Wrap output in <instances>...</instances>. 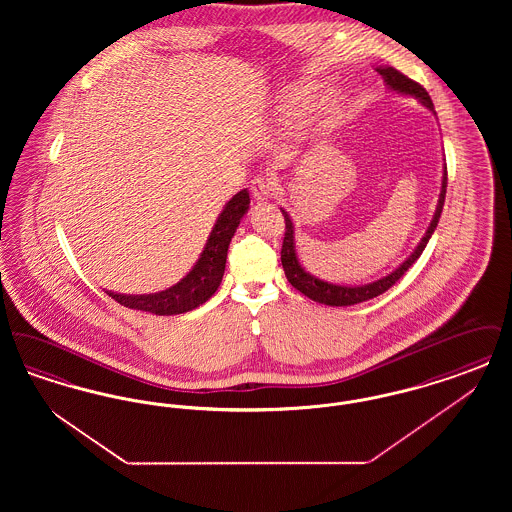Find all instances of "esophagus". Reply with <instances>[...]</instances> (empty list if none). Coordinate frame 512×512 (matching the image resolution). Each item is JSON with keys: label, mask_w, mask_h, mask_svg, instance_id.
Wrapping results in <instances>:
<instances>
[{"label": "esophagus", "mask_w": 512, "mask_h": 512, "mask_svg": "<svg viewBox=\"0 0 512 512\" xmlns=\"http://www.w3.org/2000/svg\"><path fill=\"white\" fill-rule=\"evenodd\" d=\"M249 188H251V194H253L255 199H267V197L274 194L276 184L272 182V178L259 174V176H255V178L251 180V186H249Z\"/></svg>", "instance_id": "esophagus-1"}]
</instances>
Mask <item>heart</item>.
<instances>
[{"label":"heart","instance_id":"b5f03b06","mask_svg":"<svg viewBox=\"0 0 512 512\" xmlns=\"http://www.w3.org/2000/svg\"><path fill=\"white\" fill-rule=\"evenodd\" d=\"M303 92L293 96L284 103V113L286 115H295L299 111V107H303L305 103ZM345 117V105L336 94H328L322 99H318L317 103L309 109L307 115V126L311 132L315 134H326L330 130H334L341 119Z\"/></svg>","mask_w":512,"mask_h":512}]
</instances>
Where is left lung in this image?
Here are the masks:
<instances>
[{
	"label": "left lung",
	"mask_w": 512,
	"mask_h": 512,
	"mask_svg": "<svg viewBox=\"0 0 512 512\" xmlns=\"http://www.w3.org/2000/svg\"><path fill=\"white\" fill-rule=\"evenodd\" d=\"M378 73L382 74V78L386 80L388 88L395 90L397 94H405V96H413V98L420 99L422 105H426L430 111H434V103L428 96V92L418 84L411 80L409 76H405L403 73H399L397 69L393 67H378L376 69ZM445 188H447V167L443 172V182H441V194H439L438 207H436V213H434V219L430 222L428 230H426V236L422 238V242L418 244V247L414 249L413 255L401 265L399 268H395L391 274L372 282V284H365V286H338V284H330V282H324L317 276L309 274L305 268L299 265L297 261V253H295V240H293V224L290 215L282 209V215H284V222H286V232H284V242H282V267L286 272V278L288 282L292 284L295 290L307 295L309 299L317 301V303H324V305H332V307H347V305H355V303H361V301H368L372 297H378L380 293L390 290L391 286L413 267L414 261L422 255L424 247L428 244V240L432 238L436 226H438L439 217H441V209H443V201H445Z\"/></svg>",
	"instance_id": "obj_1"
}]
</instances>
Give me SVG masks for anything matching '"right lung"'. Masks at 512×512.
<instances>
[{"mask_svg": "<svg viewBox=\"0 0 512 512\" xmlns=\"http://www.w3.org/2000/svg\"><path fill=\"white\" fill-rule=\"evenodd\" d=\"M247 209H249V194L247 190H242L234 195L222 209L217 224L211 230V236L194 268L171 288L163 292L147 293V295H122L115 292H107V295L128 309L147 311L153 315H180L203 305L213 293L217 292L222 282L228 245Z\"/></svg>", "mask_w": 512, "mask_h": 512, "instance_id": "right-lung-1", "label": "right lung"}]
</instances>
